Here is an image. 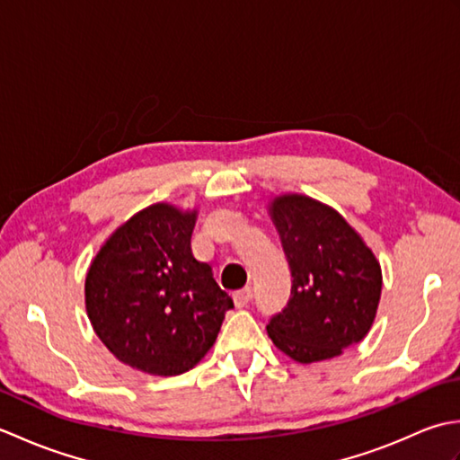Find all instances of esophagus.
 Here are the masks:
<instances>
[{"label": "esophagus", "mask_w": 460, "mask_h": 460, "mask_svg": "<svg viewBox=\"0 0 460 460\" xmlns=\"http://www.w3.org/2000/svg\"><path fill=\"white\" fill-rule=\"evenodd\" d=\"M251 298H252V290H251V288L237 290L235 295H233V302H235V306H237V308L247 306L249 302H251Z\"/></svg>", "instance_id": "esophagus-1"}]
</instances>
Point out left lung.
I'll list each match as a JSON object with an SVG mask.
<instances>
[{
  "label": "left lung",
  "mask_w": 460,
  "mask_h": 460,
  "mask_svg": "<svg viewBox=\"0 0 460 460\" xmlns=\"http://www.w3.org/2000/svg\"><path fill=\"white\" fill-rule=\"evenodd\" d=\"M269 215L292 275L288 305L270 318L269 338L298 364L336 358L374 324L379 261L334 208L308 195H277Z\"/></svg>",
  "instance_id": "8db88e82"
}]
</instances>
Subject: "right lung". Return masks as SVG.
<instances>
[{
  "label": "right lung",
  "mask_w": 460,
  "mask_h": 460,
  "mask_svg": "<svg viewBox=\"0 0 460 460\" xmlns=\"http://www.w3.org/2000/svg\"><path fill=\"white\" fill-rule=\"evenodd\" d=\"M198 209L154 203L104 241L84 280L86 314L111 354L170 377L198 366L233 300L191 252Z\"/></svg>",
  "instance_id": "add662e5"
}]
</instances>
